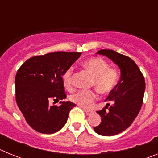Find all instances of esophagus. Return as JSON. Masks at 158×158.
<instances>
[{
    "label": "esophagus",
    "instance_id": "1",
    "mask_svg": "<svg viewBox=\"0 0 158 158\" xmlns=\"http://www.w3.org/2000/svg\"><path fill=\"white\" fill-rule=\"evenodd\" d=\"M85 112L86 113V115H90L91 114H93V111H90V110H86V109H84Z\"/></svg>",
    "mask_w": 158,
    "mask_h": 158
}]
</instances>
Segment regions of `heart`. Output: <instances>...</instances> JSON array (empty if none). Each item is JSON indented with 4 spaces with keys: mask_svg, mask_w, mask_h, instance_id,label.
I'll list each match as a JSON object with an SVG mask.
<instances>
[{
    "mask_svg": "<svg viewBox=\"0 0 158 158\" xmlns=\"http://www.w3.org/2000/svg\"><path fill=\"white\" fill-rule=\"evenodd\" d=\"M82 65L93 76L92 85L102 93H108L116 87L119 80L118 69L109 67L105 60L100 58H91L84 61ZM73 69H68L62 77L64 87L68 90L73 88ZM97 98L96 90H80L71 95L70 100L73 103L85 108L93 105Z\"/></svg>",
    "mask_w": 158,
    "mask_h": 158,
    "instance_id": "1",
    "label": "heart"
}]
</instances>
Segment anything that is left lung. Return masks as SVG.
<instances>
[{"instance_id":"obj_1","label":"left lung","mask_w":158,"mask_h":158,"mask_svg":"<svg viewBox=\"0 0 158 158\" xmlns=\"http://www.w3.org/2000/svg\"><path fill=\"white\" fill-rule=\"evenodd\" d=\"M96 54L109 58L120 69V79L110 92L105 108L97 111L101 117L94 131L103 136H113L127 129L135 120L143 102L146 84L144 77L133 60L112 50H100ZM107 110H106V108Z\"/></svg>"}]
</instances>
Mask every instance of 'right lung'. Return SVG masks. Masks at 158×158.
Segmentation results:
<instances>
[{"instance_id": "add662e5", "label": "right lung", "mask_w": 158, "mask_h": 158, "mask_svg": "<svg viewBox=\"0 0 158 158\" xmlns=\"http://www.w3.org/2000/svg\"><path fill=\"white\" fill-rule=\"evenodd\" d=\"M81 55L80 52L49 53L27 59L15 78L16 100L29 126L42 134H54L62 129L76 104L60 101L50 105L51 100L66 98L62 77Z\"/></svg>"}]
</instances>
